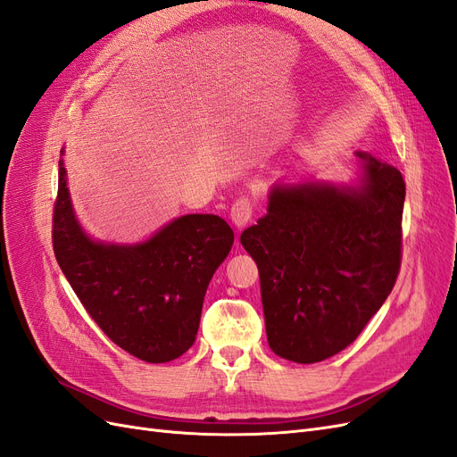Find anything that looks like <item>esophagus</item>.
Listing matches in <instances>:
<instances>
[{"label":"esophagus","instance_id":"esophagus-1","mask_svg":"<svg viewBox=\"0 0 457 457\" xmlns=\"http://www.w3.org/2000/svg\"><path fill=\"white\" fill-rule=\"evenodd\" d=\"M254 212V201L248 195H241L239 199H235L231 204V222L237 228H245L248 224V220L253 218Z\"/></svg>","mask_w":457,"mask_h":457}]
</instances>
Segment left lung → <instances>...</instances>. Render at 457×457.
Segmentation results:
<instances>
[{
  "instance_id": "obj_1",
  "label": "left lung",
  "mask_w": 457,
  "mask_h": 457,
  "mask_svg": "<svg viewBox=\"0 0 457 457\" xmlns=\"http://www.w3.org/2000/svg\"><path fill=\"white\" fill-rule=\"evenodd\" d=\"M357 157L359 186H275L268 214L241 233L260 271L270 347L292 362L325 361L355 342L401 270L403 174Z\"/></svg>"
}]
</instances>
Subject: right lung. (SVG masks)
<instances>
[{"mask_svg": "<svg viewBox=\"0 0 457 457\" xmlns=\"http://www.w3.org/2000/svg\"><path fill=\"white\" fill-rule=\"evenodd\" d=\"M233 245L214 214H186L138 245L87 237L58 161L53 250L87 313L110 340L145 362H169L194 345L204 292Z\"/></svg>", "mask_w": 457, "mask_h": 457, "instance_id": "add662e5", "label": "right lung"}]
</instances>
